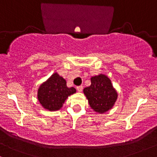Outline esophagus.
Returning <instances> with one entry per match:
<instances>
[{"label": "esophagus", "mask_w": 157, "mask_h": 157, "mask_svg": "<svg viewBox=\"0 0 157 157\" xmlns=\"http://www.w3.org/2000/svg\"><path fill=\"white\" fill-rule=\"evenodd\" d=\"M77 90H78L79 92H81L82 90V86H77Z\"/></svg>", "instance_id": "esophagus-1"}]
</instances>
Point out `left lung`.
<instances>
[{
  "label": "left lung",
  "instance_id": "1",
  "mask_svg": "<svg viewBox=\"0 0 157 157\" xmlns=\"http://www.w3.org/2000/svg\"><path fill=\"white\" fill-rule=\"evenodd\" d=\"M91 84L83 89L90 107L94 111L104 113L111 109L116 102L118 94L107 76L99 75L92 77Z\"/></svg>",
  "mask_w": 157,
  "mask_h": 157
}]
</instances>
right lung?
Instances as JSON below:
<instances>
[{"instance_id": "obj_1", "label": "right lung", "mask_w": 157, "mask_h": 157, "mask_svg": "<svg viewBox=\"0 0 157 157\" xmlns=\"http://www.w3.org/2000/svg\"><path fill=\"white\" fill-rule=\"evenodd\" d=\"M75 92V88H68L66 80L55 73L39 87L38 99L44 108L55 111L59 109L67 97Z\"/></svg>"}]
</instances>
